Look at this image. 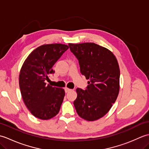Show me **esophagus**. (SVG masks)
<instances>
[{"instance_id": "obj_1", "label": "esophagus", "mask_w": 149, "mask_h": 149, "mask_svg": "<svg viewBox=\"0 0 149 149\" xmlns=\"http://www.w3.org/2000/svg\"><path fill=\"white\" fill-rule=\"evenodd\" d=\"M72 90L71 89H69L68 88H65V93H68L69 91H70Z\"/></svg>"}]
</instances>
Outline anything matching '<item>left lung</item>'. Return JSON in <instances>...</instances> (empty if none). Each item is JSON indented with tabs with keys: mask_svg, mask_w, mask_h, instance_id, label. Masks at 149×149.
Returning a JSON list of instances; mask_svg holds the SVG:
<instances>
[{
	"mask_svg": "<svg viewBox=\"0 0 149 149\" xmlns=\"http://www.w3.org/2000/svg\"><path fill=\"white\" fill-rule=\"evenodd\" d=\"M86 77L85 90L77 88L74 104L77 114L88 121L102 118L115 103L120 90V68L115 55L94 43L68 44Z\"/></svg>",
	"mask_w": 149,
	"mask_h": 149,
	"instance_id": "obj_1",
	"label": "left lung"
}]
</instances>
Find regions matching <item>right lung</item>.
Wrapping results in <instances>:
<instances>
[{"label": "right lung", "instance_id": "1", "mask_svg": "<svg viewBox=\"0 0 149 149\" xmlns=\"http://www.w3.org/2000/svg\"><path fill=\"white\" fill-rule=\"evenodd\" d=\"M69 48L64 44L40 46L25 60L19 75L22 97L34 116L49 120L59 111L65 97L63 88L47 84L49 74L55 72L52 66Z\"/></svg>", "mask_w": 149, "mask_h": 149}]
</instances>
